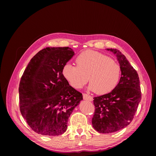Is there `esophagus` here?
<instances>
[{"label":"esophagus","instance_id":"1","mask_svg":"<svg viewBox=\"0 0 156 156\" xmlns=\"http://www.w3.org/2000/svg\"><path fill=\"white\" fill-rule=\"evenodd\" d=\"M83 97L84 100H87V101H92L93 100V98L91 96L88 95L87 94H83Z\"/></svg>","mask_w":156,"mask_h":156}]
</instances>
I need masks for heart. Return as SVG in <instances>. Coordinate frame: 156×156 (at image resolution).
I'll return each mask as SVG.
<instances>
[{
	"label": "heart",
	"instance_id": "b5f03b06",
	"mask_svg": "<svg viewBox=\"0 0 156 156\" xmlns=\"http://www.w3.org/2000/svg\"><path fill=\"white\" fill-rule=\"evenodd\" d=\"M77 66L66 63L62 74L69 84L76 89L82 88L88 81L89 90L98 94L112 91L120 77V67L108 57L92 50L81 52L76 58Z\"/></svg>",
	"mask_w": 156,
	"mask_h": 156
}]
</instances>
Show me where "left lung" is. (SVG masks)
<instances>
[{
    "instance_id": "8db88e82",
    "label": "left lung",
    "mask_w": 156,
    "mask_h": 156,
    "mask_svg": "<svg viewBox=\"0 0 156 156\" xmlns=\"http://www.w3.org/2000/svg\"><path fill=\"white\" fill-rule=\"evenodd\" d=\"M107 50L116 55L120 64L121 77L110 93L93 98L95 111L92 125L102 133H114L127 126L133 120L141 99L137 72L120 51Z\"/></svg>"
}]
</instances>
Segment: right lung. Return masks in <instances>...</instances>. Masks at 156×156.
I'll use <instances>...</instances> for the list:
<instances>
[{"label":"right lung","instance_id":"add662e5","mask_svg":"<svg viewBox=\"0 0 156 156\" xmlns=\"http://www.w3.org/2000/svg\"><path fill=\"white\" fill-rule=\"evenodd\" d=\"M74 55L69 47L44 48L31 59L21 76L20 112L38 134L62 135L73 109L83 100L82 94L62 74L63 66Z\"/></svg>","mask_w":156,"mask_h":156}]
</instances>
